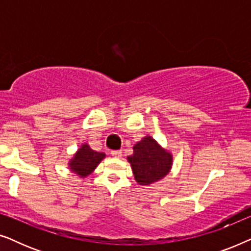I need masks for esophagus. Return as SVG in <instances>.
<instances>
[{
    "instance_id": "obj_1",
    "label": "esophagus",
    "mask_w": 251,
    "mask_h": 251,
    "mask_svg": "<svg viewBox=\"0 0 251 251\" xmlns=\"http://www.w3.org/2000/svg\"><path fill=\"white\" fill-rule=\"evenodd\" d=\"M111 154H112L113 157H116V159H119V157L122 156L121 151H112Z\"/></svg>"
}]
</instances>
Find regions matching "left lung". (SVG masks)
Here are the masks:
<instances>
[{"instance_id":"left-lung-1","label":"left lung","mask_w":251,"mask_h":251,"mask_svg":"<svg viewBox=\"0 0 251 251\" xmlns=\"http://www.w3.org/2000/svg\"><path fill=\"white\" fill-rule=\"evenodd\" d=\"M133 154L128 156L135 179L139 185H151L159 181L170 173L173 154L163 149L151 136L135 144Z\"/></svg>"}]
</instances>
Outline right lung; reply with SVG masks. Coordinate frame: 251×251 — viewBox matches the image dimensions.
I'll list each match as a JSON object with an SVG mask.
<instances>
[{
  "label": "right lung",
  "mask_w": 251,
  "mask_h": 251,
  "mask_svg": "<svg viewBox=\"0 0 251 251\" xmlns=\"http://www.w3.org/2000/svg\"><path fill=\"white\" fill-rule=\"evenodd\" d=\"M105 153L96 152L90 149L88 144H82L68 162V167L72 173L76 174L81 178H85L94 173V170L101 162V160L105 159Z\"/></svg>",
  "instance_id": "1"
}]
</instances>
